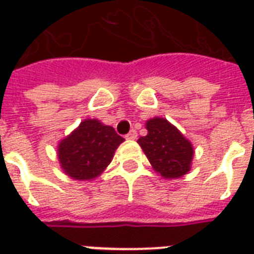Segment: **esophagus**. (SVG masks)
<instances>
[{"instance_id": "1", "label": "esophagus", "mask_w": 254, "mask_h": 254, "mask_svg": "<svg viewBox=\"0 0 254 254\" xmlns=\"http://www.w3.org/2000/svg\"><path fill=\"white\" fill-rule=\"evenodd\" d=\"M125 137H127V139H135L137 138V131H135L134 129H131V130L125 135Z\"/></svg>"}]
</instances>
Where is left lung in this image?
Listing matches in <instances>:
<instances>
[{"instance_id":"1","label":"left lung","mask_w":254,"mask_h":254,"mask_svg":"<svg viewBox=\"0 0 254 254\" xmlns=\"http://www.w3.org/2000/svg\"><path fill=\"white\" fill-rule=\"evenodd\" d=\"M147 134L137 142L153 169L166 179L183 177L191 169L193 147L189 139L166 119L155 117L146 123Z\"/></svg>"}]
</instances>
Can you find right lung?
I'll return each mask as SVG.
<instances>
[{"label": "right lung", "mask_w": 254, "mask_h": 254, "mask_svg": "<svg viewBox=\"0 0 254 254\" xmlns=\"http://www.w3.org/2000/svg\"><path fill=\"white\" fill-rule=\"evenodd\" d=\"M124 138L115 129L99 120H84L79 127L62 139L58 158L62 169L72 179L91 181L111 163L116 149Z\"/></svg>", "instance_id": "add662e5"}]
</instances>
